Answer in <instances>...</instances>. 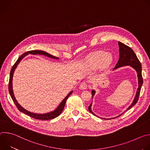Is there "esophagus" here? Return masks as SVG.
I'll list each match as a JSON object with an SVG mask.
<instances>
[{
    "label": "esophagus",
    "mask_w": 150,
    "mask_h": 150,
    "mask_svg": "<svg viewBox=\"0 0 150 150\" xmlns=\"http://www.w3.org/2000/svg\"><path fill=\"white\" fill-rule=\"evenodd\" d=\"M87 83L86 82H82L80 84V86H79V88L81 90H85L87 88Z\"/></svg>",
    "instance_id": "34e87169"
}]
</instances>
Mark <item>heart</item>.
Segmentation results:
<instances>
[{"instance_id":"1","label":"heart","mask_w":150,"mask_h":150,"mask_svg":"<svg viewBox=\"0 0 150 150\" xmlns=\"http://www.w3.org/2000/svg\"><path fill=\"white\" fill-rule=\"evenodd\" d=\"M112 60L110 55L106 54L103 52H97L92 55L91 63L93 67H97L101 65L103 69H106L110 65Z\"/></svg>"}]
</instances>
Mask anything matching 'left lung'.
<instances>
[{
    "label": "left lung",
    "instance_id": "1",
    "mask_svg": "<svg viewBox=\"0 0 150 150\" xmlns=\"http://www.w3.org/2000/svg\"><path fill=\"white\" fill-rule=\"evenodd\" d=\"M118 44H119V46L120 57H119L118 62L116 64V65L114 69H116V68H118L120 67L130 65L137 71V74H138V88L137 90L136 96H135V97L134 98L133 103L127 109V110H129L132 108L134 105H135L136 104V103L138 102V100L139 99V96L140 94L141 88V87H142V83H143V78H142V66H141V62H139V59H138L137 55L135 54V53H134V52L131 47L125 45V44L122 43V42H121L120 41L118 42ZM91 93H92V98H93L95 94V91L92 90ZM91 104H92V103L88 107V110L93 115L96 116L91 111ZM121 115H120V116H121Z\"/></svg>",
    "mask_w": 150,
    "mask_h": 150
}]
</instances>
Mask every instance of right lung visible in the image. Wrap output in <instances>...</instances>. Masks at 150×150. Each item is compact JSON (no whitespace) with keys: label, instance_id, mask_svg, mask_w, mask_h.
Masks as SVG:
<instances>
[{"label":"right lung","instance_id":"add662e5","mask_svg":"<svg viewBox=\"0 0 150 150\" xmlns=\"http://www.w3.org/2000/svg\"><path fill=\"white\" fill-rule=\"evenodd\" d=\"M42 54V55H45V56H47V57H52V58H54V59H57V57L51 55L50 54L44 52V51H41V50H31V51H28L26 52L25 53H23V55H21L18 59L16 60V62L15 63L14 65H13L11 72H10V77H9V94L11 95V97L12 98V99L13 100L15 104L16 105V108H18V109L24 113H25V115L36 119H38V120H50V119H53L56 117H57L58 116H59L60 115V113L62 112L64 108H65V103H66V101L67 100L68 98V97L70 96V95L72 93V91H71L65 98L63 99V100L61 102V103L60 104V105L58 106V108L53 112H50V113H48L46 114H35V113H31L30 112H28L27 110H26L25 109H24V108H23L22 107H21L17 102L16 100L15 99V97L14 96L13 93V90H12V78H13V72L14 71L16 68V67H17L18 64L19 63V62L21 61V60L25 56L27 55L28 54Z\"/></svg>","mask_w":150,"mask_h":150}]
</instances>
